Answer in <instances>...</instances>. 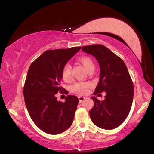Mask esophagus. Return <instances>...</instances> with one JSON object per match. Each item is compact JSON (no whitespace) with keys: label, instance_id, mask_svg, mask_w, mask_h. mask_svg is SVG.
Listing matches in <instances>:
<instances>
[{"label":"esophagus","instance_id":"esophagus-1","mask_svg":"<svg viewBox=\"0 0 154 154\" xmlns=\"http://www.w3.org/2000/svg\"><path fill=\"white\" fill-rule=\"evenodd\" d=\"M85 99V97H83V96H78V100H79V102H81L82 101H83V100Z\"/></svg>","mask_w":154,"mask_h":154}]
</instances>
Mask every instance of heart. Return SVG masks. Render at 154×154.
I'll use <instances>...</instances> for the list:
<instances>
[{
	"mask_svg": "<svg viewBox=\"0 0 154 154\" xmlns=\"http://www.w3.org/2000/svg\"><path fill=\"white\" fill-rule=\"evenodd\" d=\"M80 61L84 66L86 68V70L88 72L90 70L95 68L94 63L92 59L88 57V56H84L80 59ZM71 72H72V67L70 64H66L62 68V79L64 81H68L71 79ZM90 86V84L84 83V82H78L74 84L72 86L71 90L73 92L78 94H86L88 88Z\"/></svg>",
	"mask_w": 154,
	"mask_h": 154,
	"instance_id": "obj_1",
	"label": "heart"
}]
</instances>
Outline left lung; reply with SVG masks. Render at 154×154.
Segmentation results:
<instances>
[{"label": "left lung", "instance_id": "obj_1", "mask_svg": "<svg viewBox=\"0 0 154 154\" xmlns=\"http://www.w3.org/2000/svg\"><path fill=\"white\" fill-rule=\"evenodd\" d=\"M82 51L95 57L100 65V78L94 95L106 92L100 101L91 97L94 105L89 111L96 126L112 130L123 123L133 102L134 86L128 68L122 60L102 45L82 46Z\"/></svg>", "mask_w": 154, "mask_h": 154}]
</instances>
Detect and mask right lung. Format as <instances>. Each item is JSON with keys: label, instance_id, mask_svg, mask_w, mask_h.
I'll use <instances>...</instances> for the list:
<instances>
[{"label": "right lung", "instance_id": "add662e5", "mask_svg": "<svg viewBox=\"0 0 154 154\" xmlns=\"http://www.w3.org/2000/svg\"><path fill=\"white\" fill-rule=\"evenodd\" d=\"M80 48L46 51L30 66L23 90L25 104L34 123L47 134L64 132L73 122L77 96L68 95L62 103L56 94L63 90L62 68ZM64 92L68 94L66 90Z\"/></svg>", "mask_w": 154, "mask_h": 154}]
</instances>
